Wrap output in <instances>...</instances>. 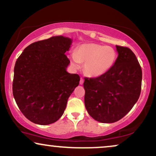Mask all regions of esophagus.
Instances as JSON below:
<instances>
[{"label":"esophagus","instance_id":"34e87169","mask_svg":"<svg viewBox=\"0 0 156 156\" xmlns=\"http://www.w3.org/2000/svg\"><path fill=\"white\" fill-rule=\"evenodd\" d=\"M83 82H84L83 78H80V85H83Z\"/></svg>","mask_w":156,"mask_h":156}]
</instances>
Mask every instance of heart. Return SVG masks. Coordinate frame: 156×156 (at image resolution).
I'll return each instance as SVG.
<instances>
[{"instance_id":"obj_1","label":"heart","mask_w":156,"mask_h":156,"mask_svg":"<svg viewBox=\"0 0 156 156\" xmlns=\"http://www.w3.org/2000/svg\"><path fill=\"white\" fill-rule=\"evenodd\" d=\"M117 54L110 46L85 43L80 45L74 54L70 56L71 65L78 68L83 64V71L88 76L98 78L106 73L115 63Z\"/></svg>"}]
</instances>
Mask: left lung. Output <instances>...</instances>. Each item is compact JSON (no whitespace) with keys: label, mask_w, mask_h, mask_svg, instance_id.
<instances>
[{"label":"left lung","mask_w":156,"mask_h":156,"mask_svg":"<svg viewBox=\"0 0 156 156\" xmlns=\"http://www.w3.org/2000/svg\"><path fill=\"white\" fill-rule=\"evenodd\" d=\"M118 57L113 67L103 76L85 78L84 103L96 121L113 123L132 109L141 91L142 69L133 51L117 46Z\"/></svg>","instance_id":"1"}]
</instances>
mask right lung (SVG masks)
<instances>
[{"label": "right lung", "mask_w": 156, "mask_h": 156, "mask_svg": "<svg viewBox=\"0 0 156 156\" xmlns=\"http://www.w3.org/2000/svg\"><path fill=\"white\" fill-rule=\"evenodd\" d=\"M72 42L63 36L38 41L26 47L16 62L13 97L23 115L35 124L58 121L79 84V76L66 70L70 60L65 53Z\"/></svg>", "instance_id": "right-lung-1"}]
</instances>
